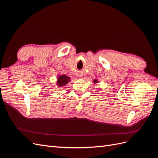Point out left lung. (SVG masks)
<instances>
[{"label": "left lung", "instance_id": "1", "mask_svg": "<svg viewBox=\"0 0 158 158\" xmlns=\"http://www.w3.org/2000/svg\"><path fill=\"white\" fill-rule=\"evenodd\" d=\"M94 83H98V80H94Z\"/></svg>", "mask_w": 158, "mask_h": 158}]
</instances>
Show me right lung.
<instances>
[{"mask_svg":"<svg viewBox=\"0 0 158 158\" xmlns=\"http://www.w3.org/2000/svg\"><path fill=\"white\" fill-rule=\"evenodd\" d=\"M70 78L66 75H60L59 76V78L57 80V85L59 87H62L65 85L70 81Z\"/></svg>","mask_w":158,"mask_h":158,"instance_id":"add662e5","label":"right lung"}]
</instances>
